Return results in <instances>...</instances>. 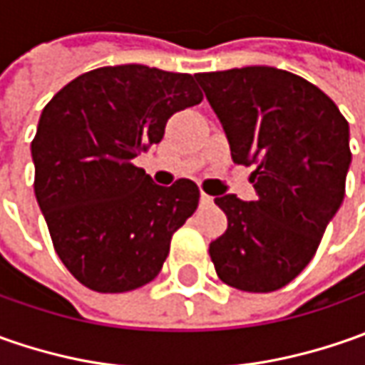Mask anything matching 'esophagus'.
I'll return each mask as SVG.
<instances>
[{"instance_id": "1", "label": "esophagus", "mask_w": 365, "mask_h": 365, "mask_svg": "<svg viewBox=\"0 0 365 365\" xmlns=\"http://www.w3.org/2000/svg\"><path fill=\"white\" fill-rule=\"evenodd\" d=\"M201 205H203V207H209V205H213V197H209V195L201 192Z\"/></svg>"}]
</instances>
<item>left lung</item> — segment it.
<instances>
[{"label":"left lung","mask_w":365,"mask_h":365,"mask_svg":"<svg viewBox=\"0 0 365 365\" xmlns=\"http://www.w3.org/2000/svg\"><path fill=\"white\" fill-rule=\"evenodd\" d=\"M256 201L215 197L227 230L209 245L217 276L245 292L287 287L313 259L345 197L349 123L325 93L274 66L199 73Z\"/></svg>","instance_id":"left-lung-1"}]
</instances>
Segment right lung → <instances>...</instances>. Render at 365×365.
Instances as JSON below:
<instances>
[{
    "label": "right lung",
    "mask_w": 365,
    "mask_h": 365,
    "mask_svg": "<svg viewBox=\"0 0 365 365\" xmlns=\"http://www.w3.org/2000/svg\"><path fill=\"white\" fill-rule=\"evenodd\" d=\"M201 101L190 75L120 64L71 81L42 109L32 140L36 201L81 284L128 292L158 276L199 187L189 178L154 185L133 158L160 142L173 113Z\"/></svg>",
    "instance_id": "obj_1"
}]
</instances>
